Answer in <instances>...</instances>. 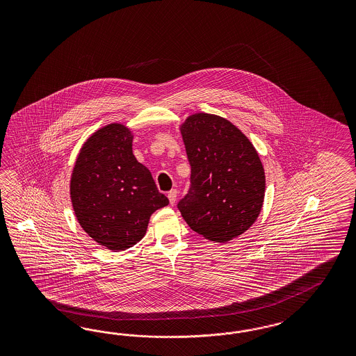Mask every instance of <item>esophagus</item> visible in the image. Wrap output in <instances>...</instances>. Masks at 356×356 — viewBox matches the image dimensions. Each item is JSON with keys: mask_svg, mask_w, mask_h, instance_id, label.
Instances as JSON below:
<instances>
[{"mask_svg": "<svg viewBox=\"0 0 356 356\" xmlns=\"http://www.w3.org/2000/svg\"><path fill=\"white\" fill-rule=\"evenodd\" d=\"M176 197H177V191H176V189H172V191H170V192H168V200H170L171 205L175 204V201H176Z\"/></svg>", "mask_w": 356, "mask_h": 356, "instance_id": "1", "label": "esophagus"}]
</instances>
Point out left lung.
Here are the masks:
<instances>
[{
  "mask_svg": "<svg viewBox=\"0 0 356 356\" xmlns=\"http://www.w3.org/2000/svg\"><path fill=\"white\" fill-rule=\"evenodd\" d=\"M191 186L177 204L194 232L216 243L244 234L259 216L265 172L248 138L228 120L195 113L181 125Z\"/></svg>",
  "mask_w": 356,
  "mask_h": 356,
  "instance_id": "1",
  "label": "left lung"
}]
</instances>
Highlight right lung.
Segmentation results:
<instances>
[{
  "mask_svg": "<svg viewBox=\"0 0 356 356\" xmlns=\"http://www.w3.org/2000/svg\"><path fill=\"white\" fill-rule=\"evenodd\" d=\"M131 140L121 124L97 130L81 149L72 173L70 197L79 225L111 250L137 244L151 214L170 204L133 155Z\"/></svg>",
  "mask_w": 356,
  "mask_h": 356,
  "instance_id": "right-lung-1",
  "label": "right lung"
}]
</instances>
